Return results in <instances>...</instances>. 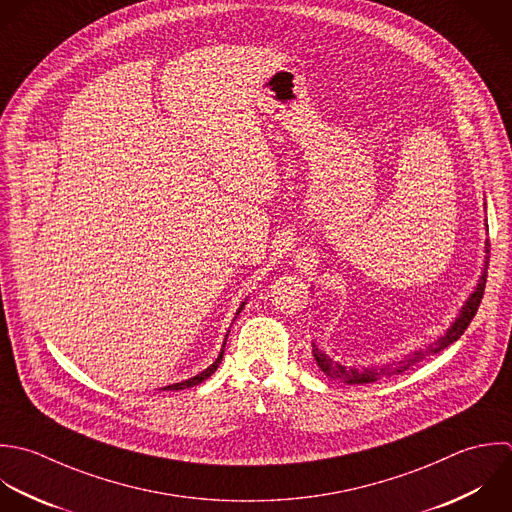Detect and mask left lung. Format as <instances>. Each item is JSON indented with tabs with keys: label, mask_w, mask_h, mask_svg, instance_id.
<instances>
[{
	"label": "left lung",
	"mask_w": 512,
	"mask_h": 512,
	"mask_svg": "<svg viewBox=\"0 0 512 512\" xmlns=\"http://www.w3.org/2000/svg\"><path fill=\"white\" fill-rule=\"evenodd\" d=\"M489 255H491V241H487V265H485V273H483V277H481V281H479L477 291L471 295V299L467 301V305L463 307L459 319L453 323V327L447 331V335L441 337V341L435 343V345H431L427 351H419V353H415L413 357H407L405 361H399V363L393 365V367L387 365V367H383V369H365V371H359V369H345L343 365H337L335 361H331L325 353H321V351L313 345V353H315L317 365H319L327 375H331V377H335V379H339V381H345V383H355V385H359V383H373V381H377V379H387V377H393V375H401V373L413 369L417 363L425 361L429 355L439 353L441 349L453 345V343L467 331V327L471 325V321L475 319V315H477V311H479V307H481V301H483V295H485V285H487Z\"/></svg>",
	"instance_id": "left-lung-1"
}]
</instances>
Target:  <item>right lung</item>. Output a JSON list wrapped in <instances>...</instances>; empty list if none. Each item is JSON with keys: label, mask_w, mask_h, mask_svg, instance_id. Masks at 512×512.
<instances>
[{"label": "right lung", "mask_w": 512, "mask_h": 512, "mask_svg": "<svg viewBox=\"0 0 512 512\" xmlns=\"http://www.w3.org/2000/svg\"><path fill=\"white\" fill-rule=\"evenodd\" d=\"M221 359H223V351L219 353V357H217V361L209 367V369H205L203 373H199L197 377H193V379H189V381H183V383H175V385H169V387H165V391H181V389H189V387H193V385H199V383H203L205 379H209L215 371H217V367H219V363H221Z\"/></svg>", "instance_id": "right-lung-1"}]
</instances>
